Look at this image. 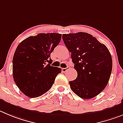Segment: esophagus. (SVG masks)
Instances as JSON below:
<instances>
[{
	"instance_id": "34e87169",
	"label": "esophagus",
	"mask_w": 123,
	"mask_h": 123,
	"mask_svg": "<svg viewBox=\"0 0 123 123\" xmlns=\"http://www.w3.org/2000/svg\"><path fill=\"white\" fill-rule=\"evenodd\" d=\"M68 70H70V67H67V68H62V71L63 72H67L68 71Z\"/></svg>"
}]
</instances>
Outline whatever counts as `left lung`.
I'll return each mask as SVG.
<instances>
[{"mask_svg": "<svg viewBox=\"0 0 123 123\" xmlns=\"http://www.w3.org/2000/svg\"><path fill=\"white\" fill-rule=\"evenodd\" d=\"M62 39L68 51L77 78L69 81L72 91L80 98L90 99L106 87L112 70V59L108 49L87 33L64 34Z\"/></svg>", "mask_w": 123, "mask_h": 123, "instance_id": "1", "label": "left lung"}]
</instances>
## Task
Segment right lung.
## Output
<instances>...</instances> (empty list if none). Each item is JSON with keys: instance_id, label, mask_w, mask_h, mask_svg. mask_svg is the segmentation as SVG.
<instances>
[{"instance_id": "obj_1", "label": "right lung", "mask_w": 123, "mask_h": 123, "mask_svg": "<svg viewBox=\"0 0 123 123\" xmlns=\"http://www.w3.org/2000/svg\"><path fill=\"white\" fill-rule=\"evenodd\" d=\"M62 34L39 33L22 41L14 54L12 75L20 91L30 98L43 95L52 87L61 68L51 66L50 54Z\"/></svg>"}]
</instances>
